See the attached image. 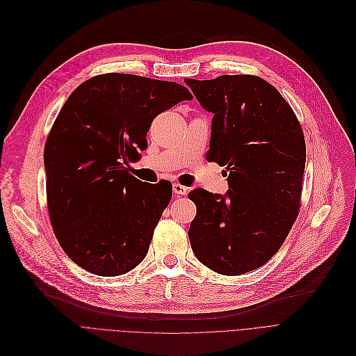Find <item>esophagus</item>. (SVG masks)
I'll return each instance as SVG.
<instances>
[{
    "mask_svg": "<svg viewBox=\"0 0 356 356\" xmlns=\"http://www.w3.org/2000/svg\"><path fill=\"white\" fill-rule=\"evenodd\" d=\"M172 190H174V194H177V195H185L188 193L187 187H184V185L177 184V182L172 185Z\"/></svg>",
    "mask_w": 356,
    "mask_h": 356,
    "instance_id": "obj_1",
    "label": "esophagus"
}]
</instances>
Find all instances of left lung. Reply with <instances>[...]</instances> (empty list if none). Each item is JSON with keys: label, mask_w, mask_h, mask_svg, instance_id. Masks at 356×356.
Masks as SVG:
<instances>
[{"label": "left lung", "mask_w": 356, "mask_h": 356, "mask_svg": "<svg viewBox=\"0 0 356 356\" xmlns=\"http://www.w3.org/2000/svg\"><path fill=\"white\" fill-rule=\"evenodd\" d=\"M213 114L209 161L226 166L225 195L202 188L188 238L197 259L217 274L241 275L273 258L300 209L306 142L275 87L253 75L185 78Z\"/></svg>", "instance_id": "left-lung-1"}]
</instances>
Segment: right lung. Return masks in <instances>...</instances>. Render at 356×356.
Listing matches in <instances>:
<instances>
[{
  "instance_id": "add662e5",
  "label": "right lung",
  "mask_w": 356,
  "mask_h": 356,
  "mask_svg": "<svg viewBox=\"0 0 356 356\" xmlns=\"http://www.w3.org/2000/svg\"><path fill=\"white\" fill-rule=\"evenodd\" d=\"M193 99L177 82L104 74L82 82L44 145L50 222L65 253L99 277L123 275L146 257L172 184L129 174L154 118Z\"/></svg>"
}]
</instances>
